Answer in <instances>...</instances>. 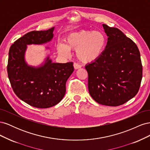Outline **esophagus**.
I'll return each instance as SVG.
<instances>
[{
    "mask_svg": "<svg viewBox=\"0 0 150 150\" xmlns=\"http://www.w3.org/2000/svg\"><path fill=\"white\" fill-rule=\"evenodd\" d=\"M74 67L75 69H80V68L81 67V66L80 65H79L78 64H77V63H74Z\"/></svg>",
    "mask_w": 150,
    "mask_h": 150,
    "instance_id": "esophagus-1",
    "label": "esophagus"
}]
</instances>
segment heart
<instances>
[{
	"mask_svg": "<svg viewBox=\"0 0 150 150\" xmlns=\"http://www.w3.org/2000/svg\"><path fill=\"white\" fill-rule=\"evenodd\" d=\"M106 46V38L102 32L81 30L67 35L65 45L59 44L57 51L62 56H67L69 50H76V56L85 64L91 63L101 57Z\"/></svg>",
	"mask_w": 150,
	"mask_h": 150,
	"instance_id": "b5f03b06",
	"label": "heart"
}]
</instances>
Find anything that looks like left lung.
<instances>
[{
  "label": "left lung",
  "instance_id": "obj_1",
  "mask_svg": "<svg viewBox=\"0 0 150 150\" xmlns=\"http://www.w3.org/2000/svg\"><path fill=\"white\" fill-rule=\"evenodd\" d=\"M108 36L105 49L85 66L91 96L99 104L117 106L138 92L142 79L140 53L136 44L119 29L103 24Z\"/></svg>",
  "mask_w": 150,
  "mask_h": 150
}]
</instances>
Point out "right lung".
<instances>
[{"label": "right lung", "mask_w": 150, "mask_h": 150, "mask_svg": "<svg viewBox=\"0 0 150 150\" xmlns=\"http://www.w3.org/2000/svg\"><path fill=\"white\" fill-rule=\"evenodd\" d=\"M54 30V27L27 33L14 42L8 52L7 72L13 92L35 108H47L59 103L66 93V81L74 71L72 62H53L49 54L38 66L28 64L25 60L28 45L51 42Z\"/></svg>", "instance_id": "right-lung-1"}]
</instances>
